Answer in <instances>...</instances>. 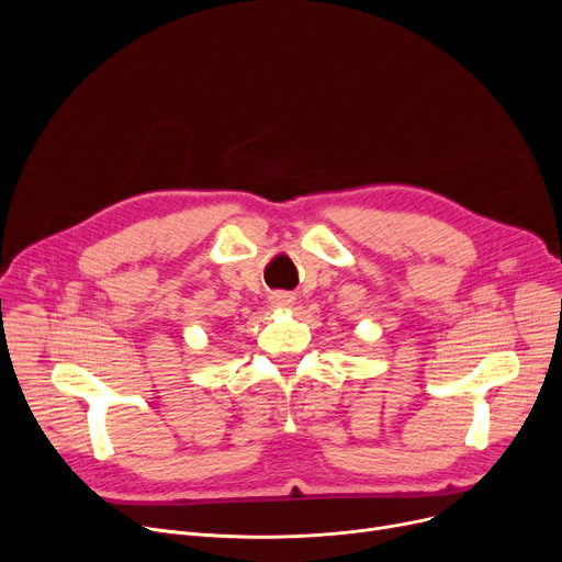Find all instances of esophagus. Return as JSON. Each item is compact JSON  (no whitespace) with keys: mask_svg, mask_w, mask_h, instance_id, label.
<instances>
[{"mask_svg":"<svg viewBox=\"0 0 562 562\" xmlns=\"http://www.w3.org/2000/svg\"><path fill=\"white\" fill-rule=\"evenodd\" d=\"M271 305H273L276 310H286V307L293 305V296H291V293L278 291V293H273V296H271Z\"/></svg>","mask_w":562,"mask_h":562,"instance_id":"34e87169","label":"esophagus"}]
</instances>
